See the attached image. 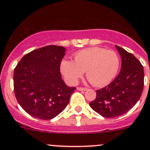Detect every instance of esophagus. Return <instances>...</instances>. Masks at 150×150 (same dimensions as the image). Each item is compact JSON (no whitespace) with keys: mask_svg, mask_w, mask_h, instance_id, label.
Masks as SVG:
<instances>
[{"mask_svg":"<svg viewBox=\"0 0 150 150\" xmlns=\"http://www.w3.org/2000/svg\"><path fill=\"white\" fill-rule=\"evenodd\" d=\"M77 89L78 91H86L87 89L85 87H77Z\"/></svg>","mask_w":150,"mask_h":150,"instance_id":"esophagus-1","label":"esophagus"}]
</instances>
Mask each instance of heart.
Here are the masks:
<instances>
[{
    "label": "heart",
    "instance_id": "b5f03b06",
    "mask_svg": "<svg viewBox=\"0 0 150 150\" xmlns=\"http://www.w3.org/2000/svg\"><path fill=\"white\" fill-rule=\"evenodd\" d=\"M74 59H63L60 65L65 80L73 85L86 71L87 78L93 85H106L116 77L119 68V58L115 51L97 46L78 51Z\"/></svg>",
    "mask_w": 150,
    "mask_h": 150
}]
</instances>
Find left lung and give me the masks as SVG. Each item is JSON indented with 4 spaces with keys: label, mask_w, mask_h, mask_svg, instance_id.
<instances>
[{
    "label": "left lung",
    "mask_w": 150,
    "mask_h": 150,
    "mask_svg": "<svg viewBox=\"0 0 150 150\" xmlns=\"http://www.w3.org/2000/svg\"><path fill=\"white\" fill-rule=\"evenodd\" d=\"M121 57V68L115 80L97 90L89 106L105 118H116L127 113L141 97L144 87L143 66L132 53L116 46Z\"/></svg>",
    "instance_id": "1"
}]
</instances>
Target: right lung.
I'll return each instance as SVG.
<instances>
[{"instance_id": "obj_1", "label": "right lung", "mask_w": 150, "mask_h": 150, "mask_svg": "<svg viewBox=\"0 0 150 150\" xmlns=\"http://www.w3.org/2000/svg\"><path fill=\"white\" fill-rule=\"evenodd\" d=\"M65 49L50 45L27 53L15 67L13 84L19 104L34 118L50 120L65 109L76 87L61 78L60 65Z\"/></svg>"}]
</instances>
